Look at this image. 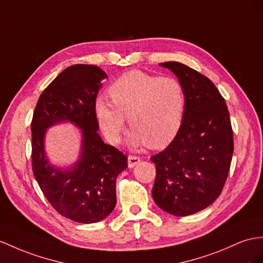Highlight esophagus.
<instances>
[{
    "instance_id": "34e87169",
    "label": "esophagus",
    "mask_w": 263,
    "mask_h": 263,
    "mask_svg": "<svg viewBox=\"0 0 263 263\" xmlns=\"http://www.w3.org/2000/svg\"><path fill=\"white\" fill-rule=\"evenodd\" d=\"M141 161L140 157H136V156H129L127 157V166L129 167H133L136 166Z\"/></svg>"
}]
</instances>
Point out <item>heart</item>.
<instances>
[{
    "label": "heart",
    "mask_w": 263,
    "mask_h": 263,
    "mask_svg": "<svg viewBox=\"0 0 263 263\" xmlns=\"http://www.w3.org/2000/svg\"><path fill=\"white\" fill-rule=\"evenodd\" d=\"M109 94L111 101L97 99L96 114L110 143L120 141L126 117L132 126L127 142L132 146L145 143L157 149L176 138L185 109L184 89L178 79L130 71L114 81Z\"/></svg>",
    "instance_id": "b5f03b06"
}]
</instances>
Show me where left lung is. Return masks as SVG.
<instances>
[{
  "label": "left lung",
  "mask_w": 263,
  "mask_h": 263,
  "mask_svg": "<svg viewBox=\"0 0 263 263\" xmlns=\"http://www.w3.org/2000/svg\"><path fill=\"white\" fill-rule=\"evenodd\" d=\"M161 66L176 74L185 93L183 121L165 149L152 156L156 204L185 217L203 210L223 189L233 153V131L224 99L203 74L180 62Z\"/></svg>",
  "instance_id": "1"
}]
</instances>
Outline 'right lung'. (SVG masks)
<instances>
[{"label":"right lung","mask_w":263,"mask_h":263,"mask_svg":"<svg viewBox=\"0 0 263 263\" xmlns=\"http://www.w3.org/2000/svg\"><path fill=\"white\" fill-rule=\"evenodd\" d=\"M106 77L96 65L66 67L40 96L31 123L35 180L60 214L80 223H96L113 211L116 181L127 167L125 154L105 144L98 133L96 101ZM61 122L83 130L80 158L69 170L52 166L44 147L46 129Z\"/></svg>","instance_id":"add662e5"}]
</instances>
